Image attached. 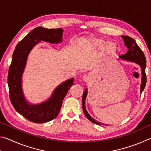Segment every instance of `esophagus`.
Returning a JSON list of instances; mask_svg holds the SVG:
<instances>
[{"instance_id": "34e87169", "label": "esophagus", "mask_w": 151, "mask_h": 151, "mask_svg": "<svg viewBox=\"0 0 151 151\" xmlns=\"http://www.w3.org/2000/svg\"><path fill=\"white\" fill-rule=\"evenodd\" d=\"M89 79H90V75H85L83 77V81H85V82L88 81Z\"/></svg>"}]
</instances>
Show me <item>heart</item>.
I'll return each instance as SVG.
<instances>
[{"label":"heart","instance_id":"b5f03b06","mask_svg":"<svg viewBox=\"0 0 151 151\" xmlns=\"http://www.w3.org/2000/svg\"><path fill=\"white\" fill-rule=\"evenodd\" d=\"M91 47L94 49L101 50L104 48V51L109 53H113L116 50V45L114 42H108L101 39H92L90 41Z\"/></svg>","mask_w":151,"mask_h":151}]
</instances>
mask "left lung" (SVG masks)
Returning <instances> with one entry per match:
<instances>
[{"mask_svg": "<svg viewBox=\"0 0 151 151\" xmlns=\"http://www.w3.org/2000/svg\"><path fill=\"white\" fill-rule=\"evenodd\" d=\"M122 38L123 39L124 45L127 46L128 48L127 52L125 53L124 55H121L119 58L122 60H127V62L130 63H133L136 64L137 65L139 66L141 70V84H140V93L141 94L142 92L144 90L146 85L147 83V77H146V74H145V68H146V58L143 53L141 49L139 48V46L137 45V42L135 40L132 39L129 36H122ZM88 93V89L86 88L85 91L83 92V99H82V106H83V109L84 114H85V116L87 118L89 121H91L93 123L101 125V124H104L103 123H101L100 122H97L95 120L92 118L91 116L88 113L86 109L85 106V100L87 96Z\"/></svg>", "mask_w": 151, "mask_h": 151, "instance_id": "left-lung-1", "label": "left lung"}]
</instances>
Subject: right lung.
<instances>
[{
  "label": "right lung",
  "mask_w": 151,
  "mask_h": 151,
  "mask_svg": "<svg viewBox=\"0 0 151 151\" xmlns=\"http://www.w3.org/2000/svg\"><path fill=\"white\" fill-rule=\"evenodd\" d=\"M62 29H48L39 27L33 29L18 43L12 55L8 74L10 99L14 109L25 119L35 123H45L55 119L59 113L63 99L73 85L74 78L64 81L53 91L47 101L30 103L22 90V75L30 51L40 41L58 44L63 41Z\"/></svg>",
  "instance_id": "obj_1"
}]
</instances>
